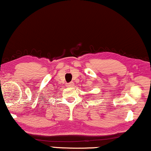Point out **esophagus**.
I'll return each mask as SVG.
<instances>
[{
    "label": "esophagus",
    "instance_id": "1",
    "mask_svg": "<svg viewBox=\"0 0 151 151\" xmlns=\"http://www.w3.org/2000/svg\"><path fill=\"white\" fill-rule=\"evenodd\" d=\"M73 85H74L73 82H70V83H67V86H68V87H72Z\"/></svg>",
    "mask_w": 151,
    "mask_h": 151
}]
</instances>
